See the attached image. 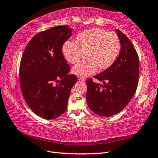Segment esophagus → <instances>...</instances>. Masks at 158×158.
<instances>
[{"label": "esophagus", "instance_id": "1", "mask_svg": "<svg viewBox=\"0 0 158 158\" xmlns=\"http://www.w3.org/2000/svg\"><path fill=\"white\" fill-rule=\"evenodd\" d=\"M78 80L79 81H85V79L84 78H83V77H79L78 78Z\"/></svg>", "mask_w": 158, "mask_h": 158}]
</instances>
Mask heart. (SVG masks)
<instances>
[{"mask_svg":"<svg viewBox=\"0 0 158 158\" xmlns=\"http://www.w3.org/2000/svg\"><path fill=\"white\" fill-rule=\"evenodd\" d=\"M65 58L75 64L85 53L87 57L73 67V73L79 77H87L100 70L110 68L118 56L121 43L115 32H109L101 28H91L77 35V42L66 41L63 46Z\"/></svg>","mask_w":158,"mask_h":158,"instance_id":"b5f03b06","label":"heart"}]
</instances>
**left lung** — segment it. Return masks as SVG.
Listing matches in <instances>:
<instances>
[{"mask_svg": "<svg viewBox=\"0 0 158 158\" xmlns=\"http://www.w3.org/2000/svg\"><path fill=\"white\" fill-rule=\"evenodd\" d=\"M121 50L113 64L94 76L103 85L87 80L86 100L90 110L102 117H110L125 108L135 95L139 77V58L133 44L116 29Z\"/></svg>", "mask_w": 158, "mask_h": 158, "instance_id": "left-lung-1", "label": "left lung"}]
</instances>
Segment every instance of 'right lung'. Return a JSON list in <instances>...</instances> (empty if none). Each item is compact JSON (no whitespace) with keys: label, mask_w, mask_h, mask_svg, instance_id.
I'll return each mask as SVG.
<instances>
[{"label":"right lung","mask_w":158,"mask_h":158,"mask_svg":"<svg viewBox=\"0 0 158 158\" xmlns=\"http://www.w3.org/2000/svg\"><path fill=\"white\" fill-rule=\"evenodd\" d=\"M68 25L39 32L29 41L19 65V84L26 104L36 115L56 119L65 112L77 77L63 56L64 43L72 35Z\"/></svg>","instance_id":"obj_1"}]
</instances>
